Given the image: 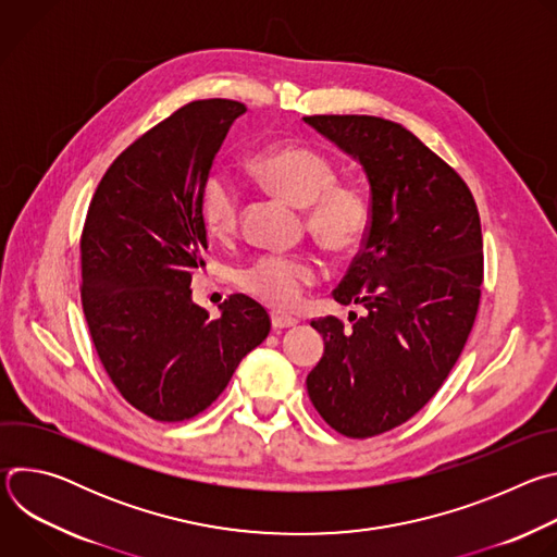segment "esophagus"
Returning a JSON list of instances; mask_svg holds the SVG:
<instances>
[{
  "mask_svg": "<svg viewBox=\"0 0 557 557\" xmlns=\"http://www.w3.org/2000/svg\"><path fill=\"white\" fill-rule=\"evenodd\" d=\"M297 326V320L290 314H282V312H273V329L282 331V329H290Z\"/></svg>",
  "mask_w": 557,
  "mask_h": 557,
  "instance_id": "esophagus-1",
  "label": "esophagus"
}]
</instances>
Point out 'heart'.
Segmentation results:
<instances>
[{
	"mask_svg": "<svg viewBox=\"0 0 557 557\" xmlns=\"http://www.w3.org/2000/svg\"><path fill=\"white\" fill-rule=\"evenodd\" d=\"M251 172L280 196L306 209L308 231L324 247L348 253L370 228V200L346 183L320 151L301 145H275L249 161ZM243 196L226 172H211L200 189V215L211 235L228 237L240 222ZM320 277V267L306 253H264L237 273L240 286L273 308H293Z\"/></svg>",
	"mask_w": 557,
	"mask_h": 557,
	"instance_id": "heart-1",
	"label": "heart"
}]
</instances>
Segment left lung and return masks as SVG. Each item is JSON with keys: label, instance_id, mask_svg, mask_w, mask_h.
<instances>
[{"label": "left lung", "instance_id": "8db88e82", "mask_svg": "<svg viewBox=\"0 0 557 557\" xmlns=\"http://www.w3.org/2000/svg\"><path fill=\"white\" fill-rule=\"evenodd\" d=\"M304 121L361 163L372 209L333 290L366 314L352 329L333 314L310 322L324 357L306 387L333 430L370 438L410 421L465 348L481 304V215L465 181L404 125L363 114Z\"/></svg>", "mask_w": 557, "mask_h": 557}]
</instances>
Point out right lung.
I'll return each mask as SVG.
<instances>
[{
	"mask_svg": "<svg viewBox=\"0 0 557 557\" xmlns=\"http://www.w3.org/2000/svg\"><path fill=\"white\" fill-rule=\"evenodd\" d=\"M247 106L191 101L136 138L101 178L82 233V304L97 355L123 399L153 421L205 412L269 331L235 293L220 320L191 301L205 267L200 189Z\"/></svg>",
	"mask_w": 557,
	"mask_h": 557,
	"instance_id": "add662e5",
	"label": "right lung"
}]
</instances>
